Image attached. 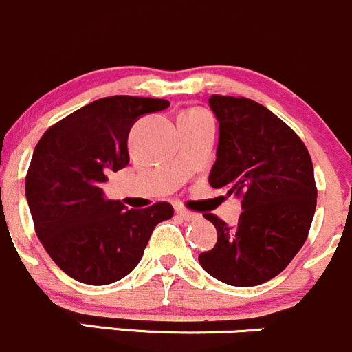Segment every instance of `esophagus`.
Here are the masks:
<instances>
[{
	"instance_id": "obj_1",
	"label": "esophagus",
	"mask_w": 352,
	"mask_h": 352,
	"mask_svg": "<svg viewBox=\"0 0 352 352\" xmlns=\"http://www.w3.org/2000/svg\"><path fill=\"white\" fill-rule=\"evenodd\" d=\"M176 214L184 221L199 219V214H196V212H192V211H188V209H184V208H176Z\"/></svg>"
}]
</instances>
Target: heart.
<instances>
[{
  "instance_id": "heart-1",
  "label": "heart",
  "mask_w": 352,
  "mask_h": 352,
  "mask_svg": "<svg viewBox=\"0 0 352 352\" xmlns=\"http://www.w3.org/2000/svg\"><path fill=\"white\" fill-rule=\"evenodd\" d=\"M192 113H199V111H197V109H192V111H186V113H183V114H192Z\"/></svg>"
}]
</instances>
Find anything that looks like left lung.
Instances as JSON below:
<instances>
[{
    "label": "left lung",
    "mask_w": 352,
    "mask_h": 352,
    "mask_svg": "<svg viewBox=\"0 0 352 352\" xmlns=\"http://www.w3.org/2000/svg\"><path fill=\"white\" fill-rule=\"evenodd\" d=\"M209 106L219 121L209 184L243 196V212L236 226L204 214L218 241L199 263L231 286H258L286 270L306 243L318 197L313 161L301 138L259 102L212 94Z\"/></svg>",
    "instance_id": "1"
}]
</instances>
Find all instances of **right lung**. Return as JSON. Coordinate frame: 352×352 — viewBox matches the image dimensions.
Here are the masks:
<instances>
[{"instance_id":"1","label":"right lung","mask_w":352,"mask_h":352,"mask_svg":"<svg viewBox=\"0 0 352 352\" xmlns=\"http://www.w3.org/2000/svg\"><path fill=\"white\" fill-rule=\"evenodd\" d=\"M160 98H101L46 129L26 173V199L34 231L61 271L93 286L129 274L143 258L157 223L175 209L160 201L126 209L106 199L101 183L129 163L134 121L168 108Z\"/></svg>"}]
</instances>
